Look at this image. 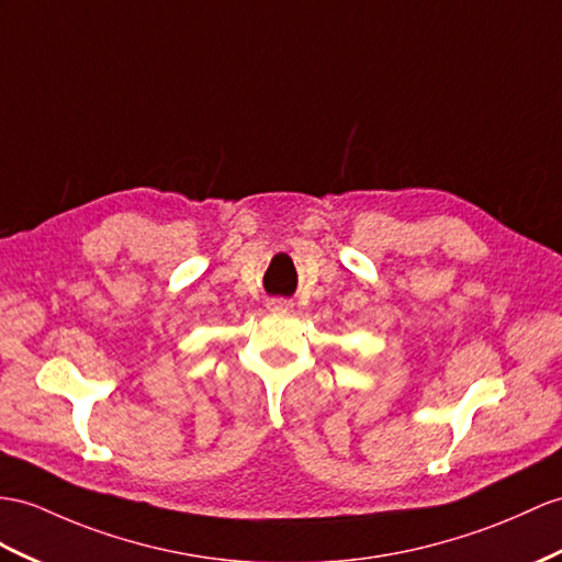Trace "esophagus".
I'll use <instances>...</instances> for the list:
<instances>
[{
  "mask_svg": "<svg viewBox=\"0 0 562 562\" xmlns=\"http://www.w3.org/2000/svg\"><path fill=\"white\" fill-rule=\"evenodd\" d=\"M291 307H293L291 300H283V297H277L269 303V310H291Z\"/></svg>",
  "mask_w": 562,
  "mask_h": 562,
  "instance_id": "obj_1",
  "label": "esophagus"
}]
</instances>
